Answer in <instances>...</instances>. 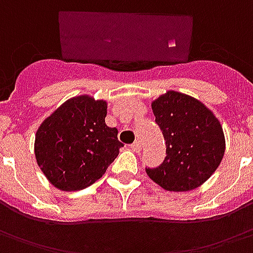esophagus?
I'll list each match as a JSON object with an SVG mask.
<instances>
[{
  "label": "esophagus",
  "mask_w": 253,
  "mask_h": 253,
  "mask_svg": "<svg viewBox=\"0 0 253 253\" xmlns=\"http://www.w3.org/2000/svg\"><path fill=\"white\" fill-rule=\"evenodd\" d=\"M130 148L133 152H140V149H141V145H140V141H134L133 144H130Z\"/></svg>",
  "instance_id": "34e87169"
}]
</instances>
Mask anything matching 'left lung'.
<instances>
[{
  "instance_id": "obj_1",
  "label": "left lung",
  "mask_w": 253,
  "mask_h": 253,
  "mask_svg": "<svg viewBox=\"0 0 253 253\" xmlns=\"http://www.w3.org/2000/svg\"><path fill=\"white\" fill-rule=\"evenodd\" d=\"M155 121L165 136V162L145 169L155 183L169 191H190L218 169L225 152L220 121L209 108L187 94L169 90L152 102Z\"/></svg>"
}]
</instances>
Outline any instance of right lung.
Listing matches in <instances>:
<instances>
[{
  "label": "right lung",
  "mask_w": 253,
  "mask_h": 253,
  "mask_svg": "<svg viewBox=\"0 0 253 253\" xmlns=\"http://www.w3.org/2000/svg\"><path fill=\"white\" fill-rule=\"evenodd\" d=\"M108 104L90 95L67 99L35 136V156L49 183L62 191L86 189L106 172L123 147L105 124Z\"/></svg>",
  "instance_id": "obj_1"
}]
</instances>
